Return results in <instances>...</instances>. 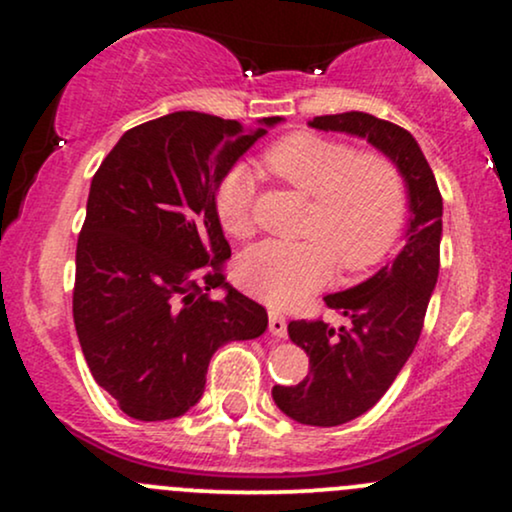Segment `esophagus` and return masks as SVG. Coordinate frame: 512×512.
Masks as SVG:
<instances>
[{
	"label": "esophagus",
	"instance_id": "obj_1",
	"mask_svg": "<svg viewBox=\"0 0 512 512\" xmlns=\"http://www.w3.org/2000/svg\"><path fill=\"white\" fill-rule=\"evenodd\" d=\"M269 332L274 337H286V317L276 310H269Z\"/></svg>",
	"mask_w": 512,
	"mask_h": 512
}]
</instances>
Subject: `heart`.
I'll return each instance as SVG.
<instances>
[{"instance_id":"1","label":"heart","mask_w":512,"mask_h":512,"mask_svg":"<svg viewBox=\"0 0 512 512\" xmlns=\"http://www.w3.org/2000/svg\"><path fill=\"white\" fill-rule=\"evenodd\" d=\"M264 168L313 199L305 240H264L240 255L238 284L274 308H291L332 279L337 260L349 272L373 267L390 252L407 214V187L383 154H356L339 139L296 132L269 146ZM250 173L228 170L216 185L223 231L248 238L255 231Z\"/></svg>"}]
</instances>
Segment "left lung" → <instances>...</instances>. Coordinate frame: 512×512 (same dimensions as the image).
<instances>
[{
  "label": "left lung",
  "mask_w": 512,
  "mask_h": 512,
  "mask_svg": "<svg viewBox=\"0 0 512 512\" xmlns=\"http://www.w3.org/2000/svg\"><path fill=\"white\" fill-rule=\"evenodd\" d=\"M308 125L366 139L395 163L409 199L407 233L395 260L358 286L325 296L349 325L334 330L322 320L289 322L291 342L308 354L310 373L293 387L274 385L272 397L298 424L327 428L375 407L419 342L438 281L443 197L424 151L407 129L356 110L313 117Z\"/></svg>",
  "instance_id": "left-lung-1"
}]
</instances>
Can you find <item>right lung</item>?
<instances>
[{"instance_id":"1","label":"right lung","mask_w":512,"mask_h":512,"mask_svg":"<svg viewBox=\"0 0 512 512\" xmlns=\"http://www.w3.org/2000/svg\"><path fill=\"white\" fill-rule=\"evenodd\" d=\"M180 110L127 129L91 180L76 243L74 325L96 383L139 421L182 416L219 346L267 330L223 276L216 185L267 127ZM223 290L224 298H208Z\"/></svg>"}]
</instances>
